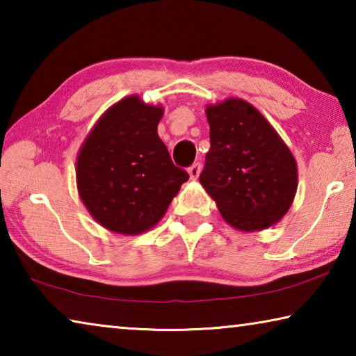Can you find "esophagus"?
<instances>
[{"label":"esophagus","mask_w":356,"mask_h":356,"mask_svg":"<svg viewBox=\"0 0 356 356\" xmlns=\"http://www.w3.org/2000/svg\"><path fill=\"white\" fill-rule=\"evenodd\" d=\"M201 163H193L190 168H188V174H190V177L193 179V180H196L197 177H200V174H201Z\"/></svg>","instance_id":"1"}]
</instances>
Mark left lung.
<instances>
[{
	"instance_id": "obj_1",
	"label": "left lung",
	"mask_w": 356,
	"mask_h": 356,
	"mask_svg": "<svg viewBox=\"0 0 356 356\" xmlns=\"http://www.w3.org/2000/svg\"><path fill=\"white\" fill-rule=\"evenodd\" d=\"M210 149L200 176L229 225L261 231L287 213L297 191L291 150L248 102L229 99L206 110Z\"/></svg>"
}]
</instances>
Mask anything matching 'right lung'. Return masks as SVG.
Masks as SVG:
<instances>
[{
	"mask_svg": "<svg viewBox=\"0 0 356 356\" xmlns=\"http://www.w3.org/2000/svg\"><path fill=\"white\" fill-rule=\"evenodd\" d=\"M161 116L163 108L130 95L102 116L78 154L81 201L113 232L136 236L155 226L190 177L156 134Z\"/></svg>",
	"mask_w": 356,
	"mask_h": 356,
	"instance_id": "obj_1",
	"label": "right lung"
}]
</instances>
